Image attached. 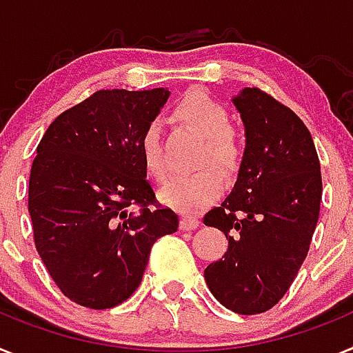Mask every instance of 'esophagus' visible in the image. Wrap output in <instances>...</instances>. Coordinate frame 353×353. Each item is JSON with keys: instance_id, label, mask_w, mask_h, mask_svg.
<instances>
[{"instance_id": "obj_1", "label": "esophagus", "mask_w": 353, "mask_h": 353, "mask_svg": "<svg viewBox=\"0 0 353 353\" xmlns=\"http://www.w3.org/2000/svg\"><path fill=\"white\" fill-rule=\"evenodd\" d=\"M198 219L192 218V216H189V214H183L182 219H180V227L183 228V230H192V228L198 227Z\"/></svg>"}]
</instances>
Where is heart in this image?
<instances>
[{
    "label": "heart",
    "instance_id": "heart-1",
    "mask_svg": "<svg viewBox=\"0 0 353 353\" xmlns=\"http://www.w3.org/2000/svg\"><path fill=\"white\" fill-rule=\"evenodd\" d=\"M173 116L176 121L196 132L205 139L200 153V165L210 164L223 176L236 174L243 162V148L236 132L232 130L227 108L201 90H191L174 105ZM141 157L146 171L159 182L168 179L170 165L165 159L161 134L155 125L146 126L141 135ZM223 180L214 170L198 171L194 174L174 176L165 183L161 198L173 209L182 212H196L209 205L221 194Z\"/></svg>",
    "mask_w": 353,
    "mask_h": 353
}]
</instances>
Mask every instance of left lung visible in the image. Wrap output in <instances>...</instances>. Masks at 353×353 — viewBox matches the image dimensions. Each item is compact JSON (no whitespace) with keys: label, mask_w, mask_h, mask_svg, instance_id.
Returning <instances> with one entry per match:
<instances>
[{"label":"left lung","mask_w":353,"mask_h":353,"mask_svg":"<svg viewBox=\"0 0 353 353\" xmlns=\"http://www.w3.org/2000/svg\"><path fill=\"white\" fill-rule=\"evenodd\" d=\"M246 148L232 192L203 216L228 239L205 268L221 305L259 314L288 293L305 261L321 201V171L311 132L296 114L257 87L232 98Z\"/></svg>","instance_id":"8db88e82"}]
</instances>
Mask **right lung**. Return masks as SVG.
Returning <instances> with one entry per match:
<instances>
[{
    "label": "right lung",
    "mask_w": 353,
    "mask_h": 353,
    "mask_svg": "<svg viewBox=\"0 0 353 353\" xmlns=\"http://www.w3.org/2000/svg\"><path fill=\"white\" fill-rule=\"evenodd\" d=\"M170 90H98L60 114L28 188L35 248L69 300L110 309L139 288L152 246L179 230L146 180L141 135Z\"/></svg>",
    "instance_id": "right-lung-1"
}]
</instances>
